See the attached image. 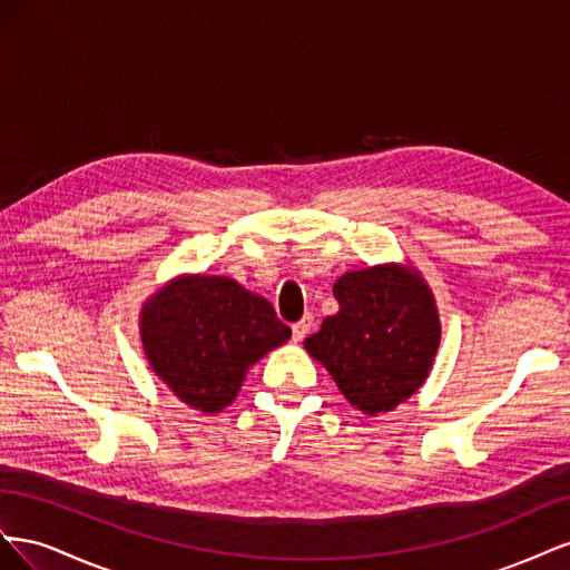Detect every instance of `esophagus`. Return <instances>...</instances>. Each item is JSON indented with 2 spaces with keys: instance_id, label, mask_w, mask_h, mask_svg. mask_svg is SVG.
Returning <instances> with one entry per match:
<instances>
[{
  "instance_id": "esophagus-1",
  "label": "esophagus",
  "mask_w": 570,
  "mask_h": 570,
  "mask_svg": "<svg viewBox=\"0 0 570 570\" xmlns=\"http://www.w3.org/2000/svg\"><path fill=\"white\" fill-rule=\"evenodd\" d=\"M312 327H314V316L306 314L302 321L292 325V337H295V342H302L308 333H312Z\"/></svg>"
}]
</instances>
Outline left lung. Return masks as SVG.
<instances>
[{
  "label": "left lung",
  "mask_w": 570,
  "mask_h": 570,
  "mask_svg": "<svg viewBox=\"0 0 570 570\" xmlns=\"http://www.w3.org/2000/svg\"><path fill=\"white\" fill-rule=\"evenodd\" d=\"M340 304L304 350L333 375L358 411H392L416 392L440 347L435 297L421 273L402 264L350 271L333 285Z\"/></svg>",
  "instance_id": "left-lung-1"
}]
</instances>
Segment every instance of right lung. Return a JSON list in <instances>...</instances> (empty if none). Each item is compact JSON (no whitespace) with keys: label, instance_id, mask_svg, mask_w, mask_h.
Listing matches in <instances>:
<instances>
[{"label":"right lung","instance_id":"obj_1","mask_svg":"<svg viewBox=\"0 0 570 570\" xmlns=\"http://www.w3.org/2000/svg\"><path fill=\"white\" fill-rule=\"evenodd\" d=\"M289 335L271 302L226 275H180L140 312L151 371L180 402L204 413L233 404L249 366Z\"/></svg>","mask_w":570,"mask_h":570}]
</instances>
